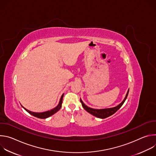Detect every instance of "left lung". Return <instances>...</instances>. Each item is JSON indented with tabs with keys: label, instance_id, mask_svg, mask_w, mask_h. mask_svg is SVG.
Wrapping results in <instances>:
<instances>
[{
	"label": "left lung",
	"instance_id": "obj_1",
	"mask_svg": "<svg viewBox=\"0 0 156 156\" xmlns=\"http://www.w3.org/2000/svg\"><path fill=\"white\" fill-rule=\"evenodd\" d=\"M128 92H129V90L128 91L124 100L119 105H117L115 107H113V108H105V109H94V108H90V107L86 106L83 103V102L81 101V99H80V102H81L83 107L87 111V112L93 115L94 116H95L96 117H98V118H100V119H105L108 117H110V115H113L114 114H115L117 112V111L122 106V105L125 102L126 99L127 98Z\"/></svg>",
	"mask_w": 156,
	"mask_h": 156
}]
</instances>
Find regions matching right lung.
Wrapping results in <instances>:
<instances>
[{
	"mask_svg": "<svg viewBox=\"0 0 156 156\" xmlns=\"http://www.w3.org/2000/svg\"><path fill=\"white\" fill-rule=\"evenodd\" d=\"M63 95H64V94H62V97H61V98H60L59 104H58V105H57L55 108H53V109H52V110H51L47 111V112H41V113H36V112H31V111L27 110V108H24V107H23V108L27 111V112H28L29 114H30L31 115H33V116H34V117H37V118H39V119H46V118H48V117H49L52 115L53 114H54L56 113L57 112H58V111L60 109V108L62 107V100H63Z\"/></svg>",
	"mask_w": 156,
	"mask_h": 156,
	"instance_id": "right-lung-1",
	"label": "right lung"
}]
</instances>
